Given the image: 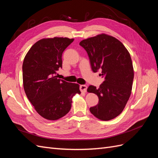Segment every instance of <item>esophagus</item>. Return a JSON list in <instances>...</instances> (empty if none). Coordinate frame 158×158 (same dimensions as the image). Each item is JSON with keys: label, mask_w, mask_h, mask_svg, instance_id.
I'll return each instance as SVG.
<instances>
[{"label": "esophagus", "mask_w": 158, "mask_h": 158, "mask_svg": "<svg viewBox=\"0 0 158 158\" xmlns=\"http://www.w3.org/2000/svg\"><path fill=\"white\" fill-rule=\"evenodd\" d=\"M87 88H88L87 85H81L80 86V89L82 92H86Z\"/></svg>", "instance_id": "esophagus-1"}]
</instances>
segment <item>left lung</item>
Returning a JSON list of instances; mask_svg holds the SVG:
<instances>
[{
	"mask_svg": "<svg viewBox=\"0 0 158 158\" xmlns=\"http://www.w3.org/2000/svg\"><path fill=\"white\" fill-rule=\"evenodd\" d=\"M80 45L87 51L94 73L101 70L104 79L98 89L88 88V92L99 98L89 111L100 120H111L122 113L131 94L134 69L130 53L120 41L106 33L84 40Z\"/></svg>",
	"mask_w": 158,
	"mask_h": 158,
	"instance_id": "left-lung-1",
	"label": "left lung"
}]
</instances>
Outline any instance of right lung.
<instances>
[{"label": "right lung", "instance_id": "add662e5", "mask_svg": "<svg viewBox=\"0 0 158 158\" xmlns=\"http://www.w3.org/2000/svg\"><path fill=\"white\" fill-rule=\"evenodd\" d=\"M74 39L44 38L32 45L23 62V85L27 98L37 113L55 121L71 109L73 98L80 94L78 84L67 82L56 76L62 68V55Z\"/></svg>", "mask_w": 158, "mask_h": 158}]
</instances>
